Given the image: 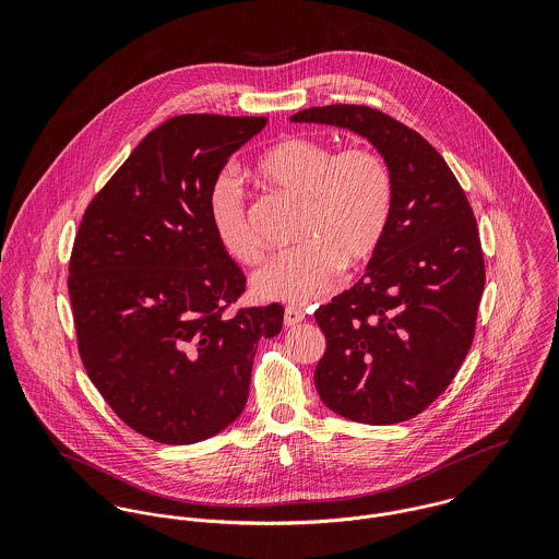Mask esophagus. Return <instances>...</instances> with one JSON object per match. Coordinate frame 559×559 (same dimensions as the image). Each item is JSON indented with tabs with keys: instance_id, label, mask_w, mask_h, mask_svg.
I'll return each mask as SVG.
<instances>
[{
	"instance_id": "obj_1",
	"label": "esophagus",
	"mask_w": 559,
	"mask_h": 559,
	"mask_svg": "<svg viewBox=\"0 0 559 559\" xmlns=\"http://www.w3.org/2000/svg\"><path fill=\"white\" fill-rule=\"evenodd\" d=\"M304 319H306V312L299 310V308L288 306V308L284 310V324H286V326H295V324L304 322Z\"/></svg>"
}]
</instances>
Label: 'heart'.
Listing matches in <instances>:
<instances>
[{
    "mask_svg": "<svg viewBox=\"0 0 559 559\" xmlns=\"http://www.w3.org/2000/svg\"><path fill=\"white\" fill-rule=\"evenodd\" d=\"M280 191L306 202L295 249L273 255L251 280L260 299L304 306L326 295L340 266L364 264L385 239L394 206V180L385 159L370 148L335 155L312 138H286L255 165ZM209 222L228 255L253 264L262 245L249 226L242 187L222 171L206 200Z\"/></svg>",
    "mask_w": 559,
    "mask_h": 559,
    "instance_id": "obj_1",
    "label": "heart"
}]
</instances>
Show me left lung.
Returning a JSON list of instances; mask_svg holds the SVG:
<instances>
[{
    "mask_svg": "<svg viewBox=\"0 0 559 559\" xmlns=\"http://www.w3.org/2000/svg\"><path fill=\"white\" fill-rule=\"evenodd\" d=\"M290 122L361 135L394 180L390 228L364 277L314 314L326 337L320 400L361 424L411 419L445 392L474 340L484 290L474 211L443 157L383 111L326 105Z\"/></svg>",
    "mask_w": 559,
    "mask_h": 559,
    "instance_id": "left-lung-1",
    "label": "left lung"
}]
</instances>
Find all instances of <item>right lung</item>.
I'll return each instance as SVG.
<instances>
[{
	"label": "right lung",
	"instance_id": "add662e5",
	"mask_svg": "<svg viewBox=\"0 0 559 559\" xmlns=\"http://www.w3.org/2000/svg\"><path fill=\"white\" fill-rule=\"evenodd\" d=\"M264 116L189 114L151 131L90 202L69 295L81 361L135 432L167 445L204 441L245 408L260 340L284 308L222 317L245 277L215 237L206 200Z\"/></svg>",
	"mask_w": 559,
	"mask_h": 559
}]
</instances>
